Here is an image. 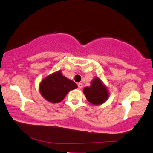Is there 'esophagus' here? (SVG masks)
I'll return each instance as SVG.
<instances>
[{"instance_id": "34e87169", "label": "esophagus", "mask_w": 153, "mask_h": 153, "mask_svg": "<svg viewBox=\"0 0 153 153\" xmlns=\"http://www.w3.org/2000/svg\"><path fill=\"white\" fill-rule=\"evenodd\" d=\"M78 86L79 89H82V87H83V84H82L81 83H78Z\"/></svg>"}]
</instances>
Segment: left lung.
<instances>
[{"label": "left lung", "instance_id": "1", "mask_svg": "<svg viewBox=\"0 0 153 153\" xmlns=\"http://www.w3.org/2000/svg\"><path fill=\"white\" fill-rule=\"evenodd\" d=\"M83 92L87 100L94 105L103 103L108 97L107 89L97 78H94L91 82V86L83 89Z\"/></svg>", "mask_w": 153, "mask_h": 153}]
</instances>
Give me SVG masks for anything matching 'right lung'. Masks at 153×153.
Instances as JSON below:
<instances>
[{
  "label": "right lung",
  "instance_id": "obj_1",
  "mask_svg": "<svg viewBox=\"0 0 153 153\" xmlns=\"http://www.w3.org/2000/svg\"><path fill=\"white\" fill-rule=\"evenodd\" d=\"M78 87L72 81L63 76L60 71L46 77L40 83L39 91L42 97L53 103L59 102L70 90Z\"/></svg>",
  "mask_w": 153,
  "mask_h": 153
}]
</instances>
